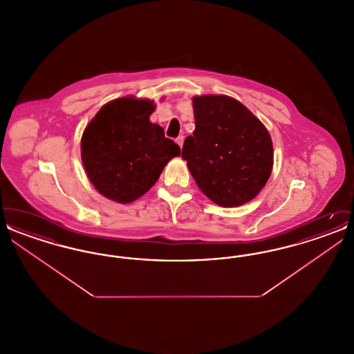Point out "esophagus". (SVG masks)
Returning a JSON list of instances; mask_svg holds the SVG:
<instances>
[{
    "label": "esophagus",
    "instance_id": "1",
    "mask_svg": "<svg viewBox=\"0 0 354 354\" xmlns=\"http://www.w3.org/2000/svg\"><path fill=\"white\" fill-rule=\"evenodd\" d=\"M183 142H185V138H183V136H182V135H180V136H178V138H176V143H178V145H179V147H182V146H183Z\"/></svg>",
    "mask_w": 354,
    "mask_h": 354
}]
</instances>
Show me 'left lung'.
Wrapping results in <instances>:
<instances>
[{"instance_id":"1","label":"left lung","mask_w":354,"mask_h":354,"mask_svg":"<svg viewBox=\"0 0 354 354\" xmlns=\"http://www.w3.org/2000/svg\"><path fill=\"white\" fill-rule=\"evenodd\" d=\"M195 131L182 158L203 194L221 207L252 201L270 179L273 146L266 126L227 95L194 97Z\"/></svg>"}]
</instances>
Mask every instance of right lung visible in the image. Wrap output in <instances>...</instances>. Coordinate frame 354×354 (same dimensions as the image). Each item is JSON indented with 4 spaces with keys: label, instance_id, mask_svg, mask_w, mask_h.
<instances>
[{
    "label": "right lung",
    "instance_id": "obj_1",
    "mask_svg": "<svg viewBox=\"0 0 354 354\" xmlns=\"http://www.w3.org/2000/svg\"><path fill=\"white\" fill-rule=\"evenodd\" d=\"M150 100L106 103L86 126L81 155L90 182L104 198L127 204L146 194L180 147L150 122Z\"/></svg>",
    "mask_w": 354,
    "mask_h": 354
}]
</instances>
